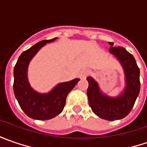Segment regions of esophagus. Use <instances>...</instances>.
<instances>
[{
	"instance_id": "esophagus-1",
	"label": "esophagus",
	"mask_w": 147,
	"mask_h": 147,
	"mask_svg": "<svg viewBox=\"0 0 147 147\" xmlns=\"http://www.w3.org/2000/svg\"><path fill=\"white\" fill-rule=\"evenodd\" d=\"M88 74H89V70L88 69H83L81 72V74H80V78H86V77L88 76Z\"/></svg>"
}]
</instances>
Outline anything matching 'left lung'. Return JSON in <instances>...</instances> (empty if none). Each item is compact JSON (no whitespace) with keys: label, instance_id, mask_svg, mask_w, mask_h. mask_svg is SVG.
Returning <instances> with one entry per match:
<instances>
[{"label":"left lung","instance_id":"8db88e82","mask_svg":"<svg viewBox=\"0 0 147 147\" xmlns=\"http://www.w3.org/2000/svg\"><path fill=\"white\" fill-rule=\"evenodd\" d=\"M110 53L119 59L126 78V88L119 97L111 98L100 93L98 85L92 78H87L89 105L94 113L101 119L114 121L121 119L130 113L140 92V69L133 55L123 47H115L110 42Z\"/></svg>","mask_w":147,"mask_h":147}]
</instances>
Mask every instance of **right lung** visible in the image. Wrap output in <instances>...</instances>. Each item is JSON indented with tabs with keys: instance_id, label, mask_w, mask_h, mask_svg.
Segmentation results:
<instances>
[{
	"instance_id": "add662e5",
	"label": "right lung",
	"mask_w": 147,
	"mask_h": 147,
	"mask_svg": "<svg viewBox=\"0 0 147 147\" xmlns=\"http://www.w3.org/2000/svg\"><path fill=\"white\" fill-rule=\"evenodd\" d=\"M56 39L43 40L24 51L14 69V92L21 109L28 117L34 119L47 120L60 114L65 105L68 94L75 87L79 78L59 83L48 94H39L29 86L27 78V69L29 61L47 42Z\"/></svg>"
}]
</instances>
